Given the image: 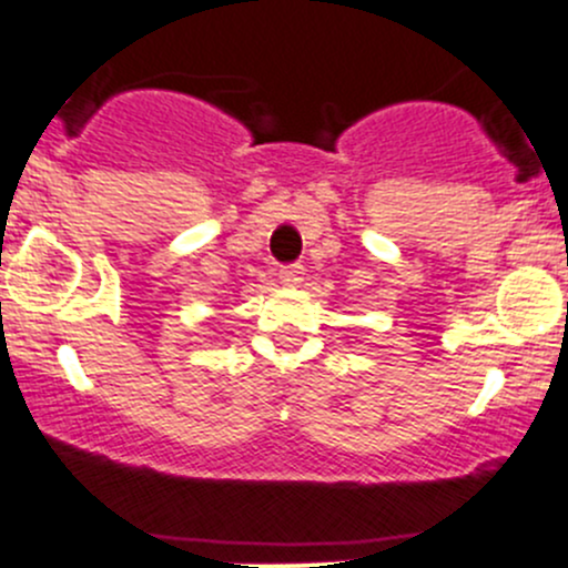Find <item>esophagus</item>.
Returning <instances> with one entry per match:
<instances>
[{
	"mask_svg": "<svg viewBox=\"0 0 568 568\" xmlns=\"http://www.w3.org/2000/svg\"><path fill=\"white\" fill-rule=\"evenodd\" d=\"M302 274H305V268H302L300 263H288V266L280 268V283L291 285V288H294V285L302 283Z\"/></svg>",
	"mask_w": 568,
	"mask_h": 568,
	"instance_id": "34e87169",
	"label": "esophagus"
}]
</instances>
